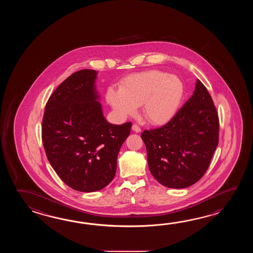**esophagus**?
<instances>
[{"label": "esophagus", "instance_id": "34e87169", "mask_svg": "<svg viewBox=\"0 0 253 253\" xmlns=\"http://www.w3.org/2000/svg\"><path fill=\"white\" fill-rule=\"evenodd\" d=\"M132 130H133L134 132H135V133H139V132H141V128H140L137 125L135 124L132 126Z\"/></svg>", "mask_w": 253, "mask_h": 253}]
</instances>
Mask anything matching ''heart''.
I'll list each match as a JSON object with an SVG mask.
<instances>
[{
	"label": "heart",
	"mask_w": 253,
	"mask_h": 253,
	"mask_svg": "<svg viewBox=\"0 0 253 253\" xmlns=\"http://www.w3.org/2000/svg\"><path fill=\"white\" fill-rule=\"evenodd\" d=\"M184 86L176 76L161 70H148L129 76L120 89L108 88L107 100L118 113L127 117L143 105V113L150 123L167 124L177 113Z\"/></svg>",
	"instance_id": "1"
}]
</instances>
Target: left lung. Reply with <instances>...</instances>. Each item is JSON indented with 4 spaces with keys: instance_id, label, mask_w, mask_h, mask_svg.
<instances>
[{
    "instance_id": "8db88e82",
    "label": "left lung",
    "mask_w": 253,
    "mask_h": 253,
    "mask_svg": "<svg viewBox=\"0 0 253 253\" xmlns=\"http://www.w3.org/2000/svg\"><path fill=\"white\" fill-rule=\"evenodd\" d=\"M151 173L168 188H186L204 176L219 142V119L211 97L197 80L181 109L161 127L145 130Z\"/></svg>"
}]
</instances>
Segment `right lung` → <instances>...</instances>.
<instances>
[{"label":"right lung","mask_w":253,"mask_h":253,"mask_svg":"<svg viewBox=\"0 0 253 253\" xmlns=\"http://www.w3.org/2000/svg\"><path fill=\"white\" fill-rule=\"evenodd\" d=\"M97 71L81 70L48 98L42 136L49 164L70 188L90 193L113 180L121 145L131 122L108 123L96 89Z\"/></svg>","instance_id":"obj_1"}]
</instances>
